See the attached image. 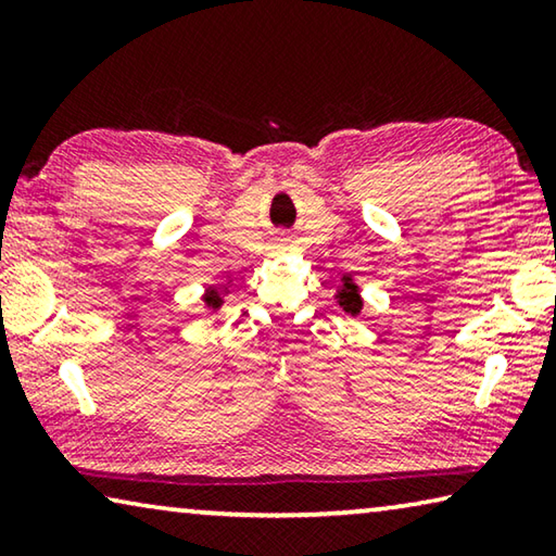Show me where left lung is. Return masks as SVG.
Listing matches in <instances>:
<instances>
[{"instance_id": "1", "label": "left lung", "mask_w": 556, "mask_h": 556, "mask_svg": "<svg viewBox=\"0 0 556 556\" xmlns=\"http://www.w3.org/2000/svg\"><path fill=\"white\" fill-rule=\"evenodd\" d=\"M341 306H343V312H348V314H357L361 312V296H357V291H355V287L351 285V281H345V289H343V294H341Z\"/></svg>"}]
</instances>
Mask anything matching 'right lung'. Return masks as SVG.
Listing matches in <instances>:
<instances>
[{
  "label": "right lung",
  "mask_w": 556,
  "mask_h": 556,
  "mask_svg": "<svg viewBox=\"0 0 556 556\" xmlns=\"http://www.w3.org/2000/svg\"><path fill=\"white\" fill-rule=\"evenodd\" d=\"M205 301H208V306H213V308H215V306H220L218 291H215V289H213V291H211V294H208V296H205Z\"/></svg>",
  "instance_id": "obj_1"
}]
</instances>
